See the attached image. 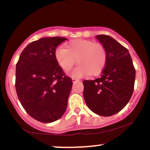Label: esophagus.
Masks as SVG:
<instances>
[{
  "label": "esophagus",
  "mask_w": 150,
  "mask_h": 150,
  "mask_svg": "<svg viewBox=\"0 0 150 150\" xmlns=\"http://www.w3.org/2000/svg\"><path fill=\"white\" fill-rule=\"evenodd\" d=\"M72 81L74 82H74H76V81H79V80L78 79H76V78H72Z\"/></svg>",
  "instance_id": "obj_1"
}]
</instances>
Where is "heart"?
<instances>
[{
  "label": "heart",
  "mask_w": 150,
  "mask_h": 150,
  "mask_svg": "<svg viewBox=\"0 0 150 150\" xmlns=\"http://www.w3.org/2000/svg\"><path fill=\"white\" fill-rule=\"evenodd\" d=\"M55 59L61 68L68 72L75 65L73 71L76 77L96 76L102 72L107 62V53L103 45L93 41L77 39L69 42L66 48L59 47L55 51Z\"/></svg>",
  "instance_id": "1"
}]
</instances>
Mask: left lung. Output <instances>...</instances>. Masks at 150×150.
<instances>
[{"instance_id": "left-lung-1", "label": "left lung", "mask_w": 150, "mask_h": 150, "mask_svg": "<svg viewBox=\"0 0 150 150\" xmlns=\"http://www.w3.org/2000/svg\"><path fill=\"white\" fill-rule=\"evenodd\" d=\"M96 38L106 49L107 62L98 79L83 81V96L93 112L111 116L130 100L136 71L128 49L108 35H98Z\"/></svg>"}]
</instances>
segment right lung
<instances>
[{"instance_id":"1","label":"right lung","mask_w":150,"mask_h":150,"mask_svg":"<svg viewBox=\"0 0 150 150\" xmlns=\"http://www.w3.org/2000/svg\"><path fill=\"white\" fill-rule=\"evenodd\" d=\"M67 39L43 38L30 43L16 67V90L22 107L42 123L60 119L67 106L72 81L55 59L59 45Z\"/></svg>"}]
</instances>
